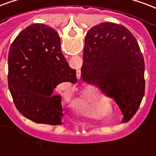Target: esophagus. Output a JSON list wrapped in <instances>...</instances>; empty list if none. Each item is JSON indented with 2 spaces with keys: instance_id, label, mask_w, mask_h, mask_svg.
<instances>
[{
  "instance_id": "obj_1",
  "label": "esophagus",
  "mask_w": 156,
  "mask_h": 156,
  "mask_svg": "<svg viewBox=\"0 0 156 156\" xmlns=\"http://www.w3.org/2000/svg\"><path fill=\"white\" fill-rule=\"evenodd\" d=\"M77 77H78V79L81 78V73H80V70H78V71H77Z\"/></svg>"
}]
</instances>
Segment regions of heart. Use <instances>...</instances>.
<instances>
[{"label":"heart","mask_w":156,"mask_h":156,"mask_svg":"<svg viewBox=\"0 0 156 156\" xmlns=\"http://www.w3.org/2000/svg\"><path fill=\"white\" fill-rule=\"evenodd\" d=\"M98 98L99 94L97 93V91H95L94 89H89L84 93L81 98L78 99V104L83 108H87L88 105H90V103L93 100Z\"/></svg>","instance_id":"obj_1"}]
</instances>
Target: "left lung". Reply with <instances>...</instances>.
<instances>
[{
    "instance_id": "8db88e82",
    "label": "left lung",
    "mask_w": 156,
    "mask_h": 156,
    "mask_svg": "<svg viewBox=\"0 0 156 156\" xmlns=\"http://www.w3.org/2000/svg\"><path fill=\"white\" fill-rule=\"evenodd\" d=\"M145 61L137 40L125 26L101 23L85 38L83 81L115 100L127 122L145 94Z\"/></svg>"
}]
</instances>
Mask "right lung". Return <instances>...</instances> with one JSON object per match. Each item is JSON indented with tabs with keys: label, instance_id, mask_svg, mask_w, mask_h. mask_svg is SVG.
<instances>
[{
	"label": "right lung",
	"instance_id": "right-lung-1",
	"mask_svg": "<svg viewBox=\"0 0 156 156\" xmlns=\"http://www.w3.org/2000/svg\"><path fill=\"white\" fill-rule=\"evenodd\" d=\"M61 83H76L77 76L61 51L58 34L40 23L26 27L8 55V87L17 110L35 123L61 124V96L52 94Z\"/></svg>",
	"mask_w": 156,
	"mask_h": 156
}]
</instances>
